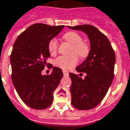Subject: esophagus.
<instances>
[{"instance_id":"1","label":"esophagus","mask_w":130,"mask_h":130,"mask_svg":"<svg viewBox=\"0 0 130 130\" xmlns=\"http://www.w3.org/2000/svg\"><path fill=\"white\" fill-rule=\"evenodd\" d=\"M63 74L64 76H68L69 75V71L67 70H63Z\"/></svg>"}]
</instances>
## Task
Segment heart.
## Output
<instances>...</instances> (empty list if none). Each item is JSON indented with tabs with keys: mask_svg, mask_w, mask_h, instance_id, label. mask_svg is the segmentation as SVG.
<instances>
[{
	"mask_svg": "<svg viewBox=\"0 0 130 130\" xmlns=\"http://www.w3.org/2000/svg\"><path fill=\"white\" fill-rule=\"evenodd\" d=\"M63 40L71 44L70 55L60 56L54 61L55 66L64 70L70 69L75 67L78 62V58L76 54L81 59H86L90 54L91 46L89 44L83 41V37L76 32L69 31L63 35ZM59 44L56 39H52L48 43V50L52 55H55L58 52Z\"/></svg>",
	"mask_w": 130,
	"mask_h": 130,
	"instance_id": "obj_1",
	"label": "heart"
}]
</instances>
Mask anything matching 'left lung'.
Returning <instances> with one entry per match:
<instances>
[{
    "label": "left lung",
    "instance_id": "obj_1",
    "mask_svg": "<svg viewBox=\"0 0 130 130\" xmlns=\"http://www.w3.org/2000/svg\"><path fill=\"white\" fill-rule=\"evenodd\" d=\"M69 27L87 34L91 42V51L87 59L76 71L69 73L71 104L78 110H90L103 100L114 78L115 54L108 37L93 25H82ZM87 74L84 79L81 76Z\"/></svg>",
    "mask_w": 130,
    "mask_h": 130
}]
</instances>
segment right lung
<instances>
[{"label": "right lung", "instance_id": "add662e5", "mask_svg": "<svg viewBox=\"0 0 130 130\" xmlns=\"http://www.w3.org/2000/svg\"><path fill=\"white\" fill-rule=\"evenodd\" d=\"M64 26L36 23L16 39L10 54L11 78L16 91L27 105L36 110L46 109L52 103L53 93L63 77L62 70L53 67L50 74L42 75L50 56L48 43ZM49 66H48V65Z\"/></svg>", "mask_w": 130, "mask_h": 130}]
</instances>
